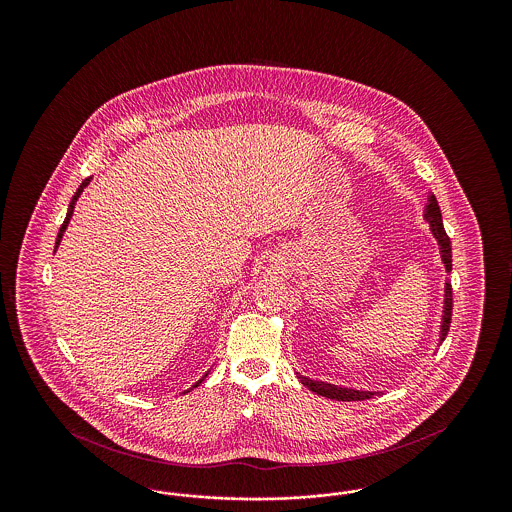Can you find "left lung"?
<instances>
[{"mask_svg": "<svg viewBox=\"0 0 512 512\" xmlns=\"http://www.w3.org/2000/svg\"><path fill=\"white\" fill-rule=\"evenodd\" d=\"M426 219L432 226V232L439 242L441 249V259L445 263L447 272H451L453 267V257H451V240L443 228V220H441V211H439L438 199L432 195L428 209H426ZM451 317H453V288L447 282L445 284V311H443V322H441V341L445 340L449 326H451ZM301 380V384L311 391H315L318 395L326 397V399H336V401H365L374 395V391L347 390V388H338L332 384H324L317 380H309L305 376H297Z\"/></svg>", "mask_w": 512, "mask_h": 512, "instance_id": "obj_1", "label": "left lung"}]
</instances>
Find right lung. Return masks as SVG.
I'll list each match as a JSON object with an SVG mask.
<instances>
[{"label": "right lung", "instance_id": "1", "mask_svg": "<svg viewBox=\"0 0 512 512\" xmlns=\"http://www.w3.org/2000/svg\"><path fill=\"white\" fill-rule=\"evenodd\" d=\"M90 180H92V176H88V178H84V182L78 186V190L74 192L73 199H71V205H69V211H67V217H65V220H63V224H61V228H59V234H57V242H55V249H57V245L61 244V238H63V232L67 230V224H69V220H71V217H73V211H74V203H76V199H78V195L82 194V190L90 184ZM207 378V374L199 380V382H195L194 386L192 388H197L203 380Z\"/></svg>", "mask_w": 512, "mask_h": 512}]
</instances>
